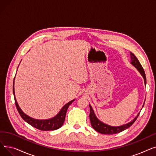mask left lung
Returning <instances> with one entry per match:
<instances>
[{
    "mask_svg": "<svg viewBox=\"0 0 156 156\" xmlns=\"http://www.w3.org/2000/svg\"><path fill=\"white\" fill-rule=\"evenodd\" d=\"M130 56H131V62L130 63L132 64L133 66L138 71V72L140 73V75L142 76L144 80V83L145 85H146V77H145V74L144 72V70L142 66V65L140 64V62L136 58V57L132 53V52H129ZM145 103V102H144ZM144 103L142 105V108L144 105ZM89 107H90V122L92 128L97 131V132H99L102 134H105V135H112V134H116L119 132H122V131L125 130L126 129H128L131 126H132L133 122L136 121L137 119L138 116H139V112L136 116L130 122H128V123L123 125H121V126H111L109 125H107L104 123V122H102L100 121L99 119H98L95 115V114L92 108V106L89 104ZM142 110V109H141Z\"/></svg>",
    "mask_w": 156,
    "mask_h": 156,
    "instance_id": "obj_1",
    "label": "left lung"
}]
</instances>
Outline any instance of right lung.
Here are the masks:
<instances>
[{
  "mask_svg": "<svg viewBox=\"0 0 156 156\" xmlns=\"http://www.w3.org/2000/svg\"><path fill=\"white\" fill-rule=\"evenodd\" d=\"M18 70V69H17ZM15 79V77H14ZM14 79L13 81V94L14 96V101L16 108L18 109V112L20 113V116L21 118L25 121L27 122L30 125H31L33 127L36 128L37 129H38L42 131H52L59 129L61 128L65 120L66 115V112L69 108V106L72 104L73 102L75 101V99H73L67 104H66L62 109L60 110L59 113L57 114L56 116H54L52 118L47 119H37L33 118L27 114L24 113L21 109L20 108V106L18 104L17 101H16V97H15V92H14Z\"/></svg>",
  "mask_w": 156,
  "mask_h": 156,
  "instance_id": "1",
  "label": "right lung"
}]
</instances>
